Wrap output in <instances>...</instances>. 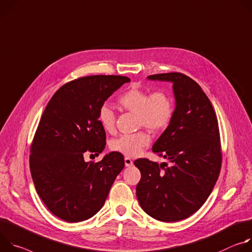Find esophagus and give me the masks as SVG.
I'll list each match as a JSON object with an SVG mask.
<instances>
[{"instance_id":"1","label":"esophagus","mask_w":252,"mask_h":252,"mask_svg":"<svg viewBox=\"0 0 252 252\" xmlns=\"http://www.w3.org/2000/svg\"><path fill=\"white\" fill-rule=\"evenodd\" d=\"M124 161H125V165H126L127 167H130V166L133 165V161H132V159H130L129 157H125Z\"/></svg>"}]
</instances>
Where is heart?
<instances>
[{
	"mask_svg": "<svg viewBox=\"0 0 252 252\" xmlns=\"http://www.w3.org/2000/svg\"><path fill=\"white\" fill-rule=\"evenodd\" d=\"M118 105L136 114L137 127H145L153 133L164 131L172 122L175 104L173 97L164 90H149L132 86L117 99ZM98 120L107 132L115 129V113L108 105H102L98 111ZM151 137L146 131L123 134L111 141V149L125 156H137L149 145Z\"/></svg>",
	"mask_w": 252,
	"mask_h": 252,
	"instance_id": "1",
	"label": "heart"
}]
</instances>
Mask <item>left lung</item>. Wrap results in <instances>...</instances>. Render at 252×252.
<instances>
[{
	"mask_svg": "<svg viewBox=\"0 0 252 252\" xmlns=\"http://www.w3.org/2000/svg\"><path fill=\"white\" fill-rule=\"evenodd\" d=\"M148 78L173 83L174 116L152 147L171 165L148 158L135 160L141 172L136 195L148 215L174 222L196 212L218 179L222 162L218 121L208 97L190 77L171 72Z\"/></svg>",
	"mask_w": 252,
	"mask_h": 252,
	"instance_id": "8db88e82",
	"label": "left lung"
}]
</instances>
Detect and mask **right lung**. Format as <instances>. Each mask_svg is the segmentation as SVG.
Instances as JSON below:
<instances>
[{
  "label": "right lung",
  "instance_id": "1",
  "mask_svg": "<svg viewBox=\"0 0 252 252\" xmlns=\"http://www.w3.org/2000/svg\"><path fill=\"white\" fill-rule=\"evenodd\" d=\"M128 82V77L118 75L80 77L64 84L46 106L30 148V170L40 198L62 220L94 216L124 168L119 152L99 162H85L84 155L97 156L104 150L99 108Z\"/></svg>",
  "mask_w": 252,
  "mask_h": 252
}]
</instances>
